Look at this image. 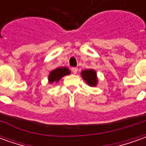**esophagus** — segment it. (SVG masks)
<instances>
[{"instance_id": "esophagus-1", "label": "esophagus", "mask_w": 146, "mask_h": 146, "mask_svg": "<svg viewBox=\"0 0 146 146\" xmlns=\"http://www.w3.org/2000/svg\"><path fill=\"white\" fill-rule=\"evenodd\" d=\"M77 71H78V69L76 68V67H73V68H72V72H73L74 74H76V73H77Z\"/></svg>"}]
</instances>
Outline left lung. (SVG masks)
Segmentation results:
<instances>
[{
	"mask_svg": "<svg viewBox=\"0 0 146 146\" xmlns=\"http://www.w3.org/2000/svg\"><path fill=\"white\" fill-rule=\"evenodd\" d=\"M82 78L85 80L87 84L91 87H95L98 84L97 74L94 70H82L81 72Z\"/></svg>",
	"mask_w": 146,
	"mask_h": 146,
	"instance_id": "8db88e82",
	"label": "left lung"
}]
</instances>
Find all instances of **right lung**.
Returning a JSON list of instances; mask_svg holds the SVG:
<instances>
[{
  "instance_id": "right-lung-1",
  "label": "right lung",
  "mask_w": 146,
  "mask_h": 146,
  "mask_svg": "<svg viewBox=\"0 0 146 146\" xmlns=\"http://www.w3.org/2000/svg\"><path fill=\"white\" fill-rule=\"evenodd\" d=\"M70 73V70L66 67H59L55 70H52L49 76H48V81L50 84L54 82H58L59 80L66 75H69Z\"/></svg>"
}]
</instances>
